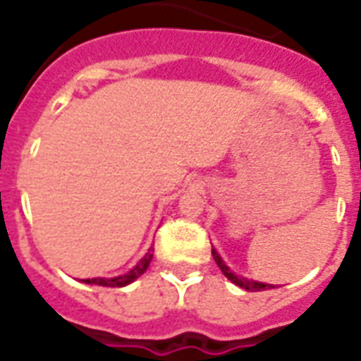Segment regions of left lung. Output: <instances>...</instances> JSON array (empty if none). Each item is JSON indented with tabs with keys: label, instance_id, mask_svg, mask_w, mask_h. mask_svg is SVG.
<instances>
[{
	"label": "left lung",
	"instance_id": "left-lung-1",
	"mask_svg": "<svg viewBox=\"0 0 361 361\" xmlns=\"http://www.w3.org/2000/svg\"><path fill=\"white\" fill-rule=\"evenodd\" d=\"M212 255H214L215 262H217V266L221 268V271L226 275V279H231L234 285L241 286V288H245V290L249 292H258V290H266V288H274L271 285H264V283H258V281H249V279H243V277H238V275H234L231 271V269L226 268L225 262L221 260V257L217 255V251H215L214 247H212Z\"/></svg>",
	"mask_w": 361,
	"mask_h": 361
}]
</instances>
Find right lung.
<instances>
[{
  "label": "right lung",
  "mask_w": 361,
  "mask_h": 361,
  "mask_svg": "<svg viewBox=\"0 0 361 361\" xmlns=\"http://www.w3.org/2000/svg\"><path fill=\"white\" fill-rule=\"evenodd\" d=\"M153 249H149V251L146 252V257L142 258L140 262L136 264L135 268L130 269V271H127L125 275H120V277H112V279H101V277H95V279H86L84 283H90V285H101V286H125L129 285V283H133V281L136 279V277H140L144 271L147 269V266H149V262H152V255Z\"/></svg>",
  "instance_id": "add662e5"
}]
</instances>
